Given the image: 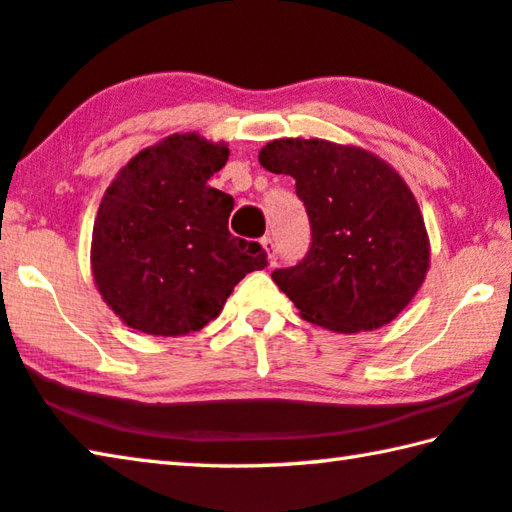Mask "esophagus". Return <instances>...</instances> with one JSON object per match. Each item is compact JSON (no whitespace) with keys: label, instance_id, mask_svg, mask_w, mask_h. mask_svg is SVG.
I'll list each match as a JSON object with an SVG mask.
<instances>
[{"label":"esophagus","instance_id":"34e87169","mask_svg":"<svg viewBox=\"0 0 512 512\" xmlns=\"http://www.w3.org/2000/svg\"><path fill=\"white\" fill-rule=\"evenodd\" d=\"M262 246H264L266 255H268V262L275 264V259H277V248H275V241H273L271 237H264V239H262Z\"/></svg>","mask_w":512,"mask_h":512}]
</instances>
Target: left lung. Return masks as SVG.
Returning <instances> with one entry per match:
<instances>
[{
	"label": "left lung",
	"instance_id": "obj_1",
	"mask_svg": "<svg viewBox=\"0 0 512 512\" xmlns=\"http://www.w3.org/2000/svg\"><path fill=\"white\" fill-rule=\"evenodd\" d=\"M259 164L296 180L309 216L302 262L273 271L307 323L357 334L391 323L429 271V237L409 185L359 146L273 140Z\"/></svg>",
	"mask_w": 512,
	"mask_h": 512
}]
</instances>
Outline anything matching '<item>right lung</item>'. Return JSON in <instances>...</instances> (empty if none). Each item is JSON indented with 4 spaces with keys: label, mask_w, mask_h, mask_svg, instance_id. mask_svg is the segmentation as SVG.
Here are the masks:
<instances>
[{
    "label": "right lung",
    "mask_w": 512,
    "mask_h": 512,
    "mask_svg": "<svg viewBox=\"0 0 512 512\" xmlns=\"http://www.w3.org/2000/svg\"><path fill=\"white\" fill-rule=\"evenodd\" d=\"M228 155L223 142L169 135L137 153L103 194L92 275L128 327L153 336L198 332L246 273L268 266L257 241L230 235L232 196L207 185Z\"/></svg>",
    "instance_id": "obj_1"
}]
</instances>
